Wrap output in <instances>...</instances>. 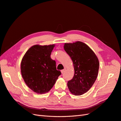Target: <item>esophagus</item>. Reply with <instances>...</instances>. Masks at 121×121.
<instances>
[{"label": "esophagus", "instance_id": "obj_1", "mask_svg": "<svg viewBox=\"0 0 121 121\" xmlns=\"http://www.w3.org/2000/svg\"><path fill=\"white\" fill-rule=\"evenodd\" d=\"M65 69H62V70H61V74H63V73H64V72L65 71Z\"/></svg>", "mask_w": 121, "mask_h": 121}]
</instances>
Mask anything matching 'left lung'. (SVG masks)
<instances>
[{"mask_svg": "<svg viewBox=\"0 0 121 121\" xmlns=\"http://www.w3.org/2000/svg\"><path fill=\"white\" fill-rule=\"evenodd\" d=\"M64 48L71 58L75 72L73 79L68 82V88L73 95H81L96 81L99 62L93 51L82 42L65 43Z\"/></svg>", "mask_w": 121, "mask_h": 121, "instance_id": "8db88e82", "label": "left lung"}]
</instances>
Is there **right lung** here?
<instances>
[{"instance_id": "right-lung-1", "label": "right lung", "mask_w": 121, "mask_h": 121, "mask_svg": "<svg viewBox=\"0 0 121 121\" xmlns=\"http://www.w3.org/2000/svg\"><path fill=\"white\" fill-rule=\"evenodd\" d=\"M55 44L34 45L29 48L22 60L21 72L26 84L37 94L50 90L60 75L56 61L50 55Z\"/></svg>"}]
</instances>
